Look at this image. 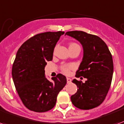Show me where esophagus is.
<instances>
[{"label":"esophagus","instance_id":"obj_1","mask_svg":"<svg viewBox=\"0 0 124 124\" xmlns=\"http://www.w3.org/2000/svg\"><path fill=\"white\" fill-rule=\"evenodd\" d=\"M67 82L68 84H70L71 82V79L69 78H67Z\"/></svg>","mask_w":124,"mask_h":124}]
</instances>
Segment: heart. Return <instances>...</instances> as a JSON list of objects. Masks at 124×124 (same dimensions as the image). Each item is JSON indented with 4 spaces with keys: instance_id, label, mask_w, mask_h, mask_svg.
Returning a JSON list of instances; mask_svg holds the SVG:
<instances>
[{
    "instance_id": "obj_1",
    "label": "heart",
    "mask_w": 124,
    "mask_h": 124,
    "mask_svg": "<svg viewBox=\"0 0 124 124\" xmlns=\"http://www.w3.org/2000/svg\"><path fill=\"white\" fill-rule=\"evenodd\" d=\"M78 46V44H76L75 43H71L69 45V47H72V46ZM72 68V66L71 65H63L61 68V69L63 70V72H65V74H68L69 73L70 70Z\"/></svg>"
}]
</instances>
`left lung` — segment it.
<instances>
[{
    "instance_id": "left-lung-1",
    "label": "left lung",
    "mask_w": 124,
    "mask_h": 124,
    "mask_svg": "<svg viewBox=\"0 0 124 124\" xmlns=\"http://www.w3.org/2000/svg\"><path fill=\"white\" fill-rule=\"evenodd\" d=\"M65 34L82 46L83 58L76 77L87 79L84 83L76 79L72 81L78 90L70 97L71 101L80 109H92L103 103L110 89L114 70L112 57L107 44L97 36L78 31Z\"/></svg>"
}]
</instances>
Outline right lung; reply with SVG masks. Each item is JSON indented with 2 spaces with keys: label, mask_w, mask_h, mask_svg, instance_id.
Returning a JSON list of instances; mask_svg holds the SVG:
<instances>
[{
  "label": "right lung",
  "mask_w": 124,
  "mask_h": 124,
  "mask_svg": "<svg viewBox=\"0 0 124 124\" xmlns=\"http://www.w3.org/2000/svg\"><path fill=\"white\" fill-rule=\"evenodd\" d=\"M64 33L58 31L36 34L25 41L17 52L12 70L13 81L24 105L32 111L44 112L53 108L57 95L67 84L66 77L61 74L48 80L44 70Z\"/></svg>",
  "instance_id": "obj_1"
}]
</instances>
